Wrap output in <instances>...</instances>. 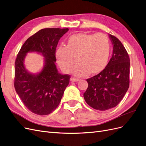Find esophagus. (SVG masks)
I'll list each match as a JSON object with an SVG mask.
<instances>
[{"mask_svg": "<svg viewBox=\"0 0 146 146\" xmlns=\"http://www.w3.org/2000/svg\"><path fill=\"white\" fill-rule=\"evenodd\" d=\"M80 81L79 79H77V78H70V81L72 82H78Z\"/></svg>", "mask_w": 146, "mask_h": 146, "instance_id": "esophagus-1", "label": "esophagus"}]
</instances>
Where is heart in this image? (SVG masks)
I'll list each match as a JSON object with an SVG mask.
<instances>
[{"instance_id":"b5f03b06","label":"heart","mask_w":146,"mask_h":146,"mask_svg":"<svg viewBox=\"0 0 146 146\" xmlns=\"http://www.w3.org/2000/svg\"><path fill=\"white\" fill-rule=\"evenodd\" d=\"M110 43L104 34H87L84 33L70 36L67 46L61 45L56 51V57L61 70L69 72L78 60L73 70L78 76L97 74L104 70L109 62ZM77 59H76V58Z\"/></svg>"}]
</instances>
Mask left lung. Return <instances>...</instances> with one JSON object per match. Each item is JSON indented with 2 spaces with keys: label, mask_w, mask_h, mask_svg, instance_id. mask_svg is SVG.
I'll use <instances>...</instances> for the list:
<instances>
[{
  "label": "left lung",
  "mask_w": 146,
  "mask_h": 146,
  "mask_svg": "<svg viewBox=\"0 0 146 146\" xmlns=\"http://www.w3.org/2000/svg\"><path fill=\"white\" fill-rule=\"evenodd\" d=\"M109 36L113 44L112 57L102 72L87 79L88 86L84 93L87 104L101 111L116 107L129 87V54L118 39Z\"/></svg>",
  "instance_id": "obj_1"
}]
</instances>
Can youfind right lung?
<instances>
[{
    "mask_svg": "<svg viewBox=\"0 0 146 146\" xmlns=\"http://www.w3.org/2000/svg\"><path fill=\"white\" fill-rule=\"evenodd\" d=\"M68 29H44L30 37L17 54L15 61V88L24 105L31 112L46 115L58 106L70 76L58 72L55 62L58 42ZM35 52L44 56V67L37 74L25 68L27 53Z\"/></svg>",
    "mask_w": 146,
    "mask_h": 146,
    "instance_id": "1",
    "label": "right lung"
}]
</instances>
